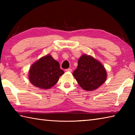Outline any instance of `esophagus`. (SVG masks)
I'll list each match as a JSON object with an SVG mask.
<instances>
[{"mask_svg": "<svg viewBox=\"0 0 135 135\" xmlns=\"http://www.w3.org/2000/svg\"><path fill=\"white\" fill-rule=\"evenodd\" d=\"M65 71H68V72H71L72 69H71V68H68V69H66Z\"/></svg>", "mask_w": 135, "mask_h": 135, "instance_id": "34e87169", "label": "esophagus"}]
</instances>
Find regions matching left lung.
Returning a JSON list of instances; mask_svg holds the SVG:
<instances>
[{
  "mask_svg": "<svg viewBox=\"0 0 135 135\" xmlns=\"http://www.w3.org/2000/svg\"><path fill=\"white\" fill-rule=\"evenodd\" d=\"M73 75L78 84L87 91L97 89L105 82L106 71L101 63L91 56L83 55Z\"/></svg>",
  "mask_w": 135,
  "mask_h": 135,
  "instance_id": "1",
  "label": "left lung"
}]
</instances>
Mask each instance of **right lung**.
I'll use <instances>...</instances> for the list:
<instances>
[{
	"label": "right lung",
	"instance_id": "add662e5",
	"mask_svg": "<svg viewBox=\"0 0 135 135\" xmlns=\"http://www.w3.org/2000/svg\"><path fill=\"white\" fill-rule=\"evenodd\" d=\"M64 73L59 62L48 55L40 58L31 66L29 79L34 86L48 89L58 82L59 77Z\"/></svg>",
	"mask_w": 135,
	"mask_h": 135
}]
</instances>
